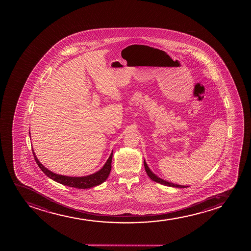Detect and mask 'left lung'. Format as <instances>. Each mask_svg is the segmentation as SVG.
<instances>
[{
  "label": "left lung",
  "mask_w": 251,
  "mask_h": 251,
  "mask_svg": "<svg viewBox=\"0 0 251 251\" xmlns=\"http://www.w3.org/2000/svg\"><path fill=\"white\" fill-rule=\"evenodd\" d=\"M144 167L145 169H146V172H147V175L148 176L150 177L152 181L154 182H158V183H161V184L165 185V186H168V187H182V188H184V187H187V186H182V185H177L174 184L173 182H167V181H165L163 179L160 178L158 176H156L154 173L150 170V168L148 167L147 163H146V161H144Z\"/></svg>",
  "instance_id": "8db88e82"
}]
</instances>
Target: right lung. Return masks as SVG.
I'll use <instances>...</instances> for the list:
<instances>
[{"instance_id": "obj_1", "label": "right lung", "mask_w": 251, "mask_h": 251, "mask_svg": "<svg viewBox=\"0 0 251 251\" xmlns=\"http://www.w3.org/2000/svg\"><path fill=\"white\" fill-rule=\"evenodd\" d=\"M35 161L40 167L41 170L43 171L45 175L49 176V178L52 179L55 182H59L61 184L68 187H75V188H80V189H88L90 187L98 186L108 178L111 170V161H112L113 153L110 154V157L107 160L106 163L104 167L101 168L100 170L97 173H94L92 175L86 176H81V177H73V176H62L56 173H53L47 169L41 164L40 161H38L37 156H35L34 151L32 150Z\"/></svg>"}]
</instances>
